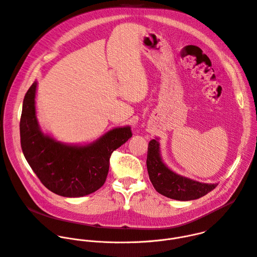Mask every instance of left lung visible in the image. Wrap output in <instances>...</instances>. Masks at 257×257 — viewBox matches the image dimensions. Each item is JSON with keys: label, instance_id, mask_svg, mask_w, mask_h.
Returning <instances> with one entry per match:
<instances>
[{"label": "left lung", "instance_id": "obj_1", "mask_svg": "<svg viewBox=\"0 0 257 257\" xmlns=\"http://www.w3.org/2000/svg\"><path fill=\"white\" fill-rule=\"evenodd\" d=\"M146 166L150 180L155 189L164 196L176 200H193L206 195L217 184H205L179 176L163 163L160 156V144L156 139L149 143Z\"/></svg>", "mask_w": 257, "mask_h": 257}]
</instances>
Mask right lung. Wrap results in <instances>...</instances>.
<instances>
[{
	"instance_id": "right-lung-1",
	"label": "right lung",
	"mask_w": 257,
	"mask_h": 257,
	"mask_svg": "<svg viewBox=\"0 0 257 257\" xmlns=\"http://www.w3.org/2000/svg\"><path fill=\"white\" fill-rule=\"evenodd\" d=\"M36 83L27 90L20 119L23 155L40 181L52 192L65 197H80L99 189L105 182L109 158L131 136V128H116L94 143L69 146L45 136L36 121Z\"/></svg>"
}]
</instances>
